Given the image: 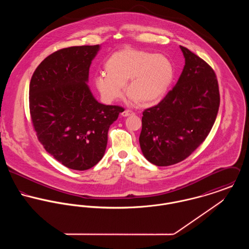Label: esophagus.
Returning <instances> with one entry per match:
<instances>
[{
	"instance_id": "34e87169",
	"label": "esophagus",
	"mask_w": 249,
	"mask_h": 249,
	"mask_svg": "<svg viewBox=\"0 0 249 249\" xmlns=\"http://www.w3.org/2000/svg\"><path fill=\"white\" fill-rule=\"evenodd\" d=\"M134 113L132 112V111H130V110H128V109H125L124 112H122V116L123 117H127V116H130V115H133Z\"/></svg>"
}]
</instances>
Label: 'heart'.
<instances>
[{
	"instance_id": "obj_1",
	"label": "heart",
	"mask_w": 249,
	"mask_h": 249,
	"mask_svg": "<svg viewBox=\"0 0 249 249\" xmlns=\"http://www.w3.org/2000/svg\"><path fill=\"white\" fill-rule=\"evenodd\" d=\"M106 73L95 78V85L106 103L126 95L142 107L159 104L168 94L175 77V66L164 54L124 49L112 53L105 63Z\"/></svg>"
}]
</instances>
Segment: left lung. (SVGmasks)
Returning <instances> with one entry per match:
<instances>
[{
    "mask_svg": "<svg viewBox=\"0 0 249 249\" xmlns=\"http://www.w3.org/2000/svg\"><path fill=\"white\" fill-rule=\"evenodd\" d=\"M185 66L178 83L155 107L142 112V154L159 166L190 156L210 133L219 107V91L210 65L180 46Z\"/></svg>",
    "mask_w": 249,
    "mask_h": 249,
    "instance_id": "obj_1",
    "label": "left lung"
}]
</instances>
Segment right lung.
Here are the masks:
<instances>
[{
    "label": "right lung",
    "mask_w": 249,
    "mask_h": 249,
    "mask_svg": "<svg viewBox=\"0 0 249 249\" xmlns=\"http://www.w3.org/2000/svg\"><path fill=\"white\" fill-rule=\"evenodd\" d=\"M100 45L61 49L46 57L30 83L37 138L65 167L85 171L104 157L110 125L123 108L100 104L87 85Z\"/></svg>",
    "instance_id": "1"
}]
</instances>
